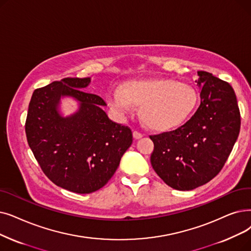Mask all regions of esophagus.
<instances>
[{
	"mask_svg": "<svg viewBox=\"0 0 251 251\" xmlns=\"http://www.w3.org/2000/svg\"><path fill=\"white\" fill-rule=\"evenodd\" d=\"M133 137H134L135 139H138V138H140V137H143V133L137 131V130H134V131H133Z\"/></svg>",
	"mask_w": 251,
	"mask_h": 251,
	"instance_id": "esophagus-1",
	"label": "esophagus"
}]
</instances>
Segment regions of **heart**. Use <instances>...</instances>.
<instances>
[{
    "mask_svg": "<svg viewBox=\"0 0 251 251\" xmlns=\"http://www.w3.org/2000/svg\"><path fill=\"white\" fill-rule=\"evenodd\" d=\"M197 100L192 86L172 79L131 81L123 89L114 88L107 94L108 104L120 115L141 106V119L154 130H170L181 125L194 112Z\"/></svg>",
    "mask_w": 251,
    "mask_h": 251,
    "instance_id": "1",
    "label": "heart"
}]
</instances>
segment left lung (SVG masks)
<instances>
[{"mask_svg": "<svg viewBox=\"0 0 251 251\" xmlns=\"http://www.w3.org/2000/svg\"><path fill=\"white\" fill-rule=\"evenodd\" d=\"M196 81L201 103L176 130L150 135L151 164L169 187L190 191L220 173L240 132V111L232 86L204 71Z\"/></svg>", "mask_w": 251, "mask_h": 251, "instance_id": "obj_1", "label": "left lung"}]
</instances>
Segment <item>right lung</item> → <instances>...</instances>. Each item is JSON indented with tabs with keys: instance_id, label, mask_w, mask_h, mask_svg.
Instances as JSON below:
<instances>
[{
	"instance_id": "add662e5",
	"label": "right lung",
	"mask_w": 251,
	"mask_h": 251,
	"mask_svg": "<svg viewBox=\"0 0 251 251\" xmlns=\"http://www.w3.org/2000/svg\"><path fill=\"white\" fill-rule=\"evenodd\" d=\"M90 78H64L38 88L28 104L25 133L45 176L56 186L77 194L102 188L132 144L128 126L108 119L100 96L81 89ZM80 101L79 111L63 118L57 111L61 96Z\"/></svg>"
}]
</instances>
